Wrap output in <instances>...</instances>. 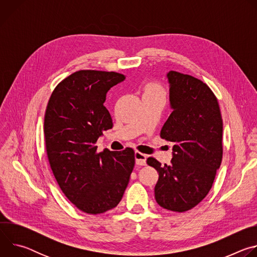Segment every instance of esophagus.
Listing matches in <instances>:
<instances>
[{
  "mask_svg": "<svg viewBox=\"0 0 257 257\" xmlns=\"http://www.w3.org/2000/svg\"><path fill=\"white\" fill-rule=\"evenodd\" d=\"M135 157V162L137 165L139 166H145L146 165V156L139 153V152H135L134 154Z\"/></svg>",
  "mask_w": 257,
  "mask_h": 257,
  "instance_id": "obj_1",
  "label": "esophagus"
}]
</instances>
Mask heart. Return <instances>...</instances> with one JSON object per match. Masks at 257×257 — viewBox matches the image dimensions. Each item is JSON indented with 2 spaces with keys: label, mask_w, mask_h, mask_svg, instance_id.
<instances>
[{
  "label": "heart",
  "mask_w": 257,
  "mask_h": 257,
  "mask_svg": "<svg viewBox=\"0 0 257 257\" xmlns=\"http://www.w3.org/2000/svg\"><path fill=\"white\" fill-rule=\"evenodd\" d=\"M156 94V95H163L164 96V90L163 87L156 82H151L149 84H146L144 87V94Z\"/></svg>",
  "instance_id": "heart-1"
}]
</instances>
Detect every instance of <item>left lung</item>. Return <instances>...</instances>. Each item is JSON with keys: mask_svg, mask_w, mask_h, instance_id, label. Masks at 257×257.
<instances>
[{"mask_svg": "<svg viewBox=\"0 0 257 257\" xmlns=\"http://www.w3.org/2000/svg\"><path fill=\"white\" fill-rule=\"evenodd\" d=\"M172 113L161 137L174 143L170 165L154 158L148 164L159 173L155 187L158 204L183 212L196 206L209 192L223 158V120L217 99L201 80L167 73Z\"/></svg>", "mask_w": 257, "mask_h": 257, "instance_id": "obj_1", "label": "left lung"}]
</instances>
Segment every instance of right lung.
Here are the masks:
<instances>
[{
  "label": "right lung",
  "instance_id": "obj_1",
  "mask_svg": "<svg viewBox=\"0 0 257 257\" xmlns=\"http://www.w3.org/2000/svg\"><path fill=\"white\" fill-rule=\"evenodd\" d=\"M125 78L116 72L77 71L57 85L46 109L51 169L65 196L86 213L116 207L134 168L132 149L97 154L95 145L102 131L113 128L103 105L106 93Z\"/></svg>",
  "mask_w": 257,
  "mask_h": 257
}]
</instances>
